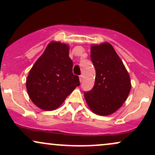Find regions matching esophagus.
Segmentation results:
<instances>
[{"label": "esophagus", "instance_id": "esophagus-1", "mask_svg": "<svg viewBox=\"0 0 155 155\" xmlns=\"http://www.w3.org/2000/svg\"><path fill=\"white\" fill-rule=\"evenodd\" d=\"M79 80H80V82H81V81H83V76L82 75L79 76Z\"/></svg>", "mask_w": 155, "mask_h": 155}]
</instances>
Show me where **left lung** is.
Instances as JSON below:
<instances>
[{"mask_svg":"<svg viewBox=\"0 0 155 155\" xmlns=\"http://www.w3.org/2000/svg\"><path fill=\"white\" fill-rule=\"evenodd\" d=\"M90 58L96 75L93 87L84 92L85 100L96 114H111L122 106L129 95L130 76L110 44L92 46Z\"/></svg>","mask_w":155,"mask_h":155,"instance_id":"obj_1","label":"left lung"}]
</instances>
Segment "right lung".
Segmentation results:
<instances>
[{
    "label": "right lung",
    "mask_w": 155,
    "mask_h": 155,
    "mask_svg": "<svg viewBox=\"0 0 155 155\" xmlns=\"http://www.w3.org/2000/svg\"><path fill=\"white\" fill-rule=\"evenodd\" d=\"M69 47L51 42L30 71L26 87L30 98L46 111L57 108L80 85L79 76L73 74Z\"/></svg>",
    "instance_id": "right-lung-1"
}]
</instances>
